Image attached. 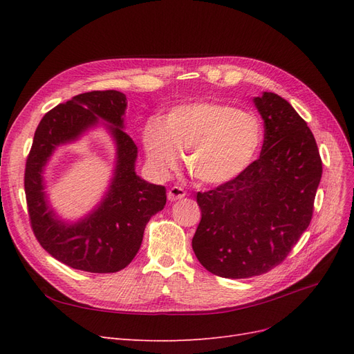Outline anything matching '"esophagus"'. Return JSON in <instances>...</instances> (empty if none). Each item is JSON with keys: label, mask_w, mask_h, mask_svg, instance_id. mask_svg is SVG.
<instances>
[{"label": "esophagus", "mask_w": 354, "mask_h": 354, "mask_svg": "<svg viewBox=\"0 0 354 354\" xmlns=\"http://www.w3.org/2000/svg\"><path fill=\"white\" fill-rule=\"evenodd\" d=\"M186 196V190L180 186H173L168 190V199L171 202L178 201V199H183Z\"/></svg>", "instance_id": "34e87169"}]
</instances>
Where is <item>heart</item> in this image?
Returning a JSON list of instances; mask_svg holds the SVG:
<instances>
[{"mask_svg": "<svg viewBox=\"0 0 354 354\" xmlns=\"http://www.w3.org/2000/svg\"><path fill=\"white\" fill-rule=\"evenodd\" d=\"M263 138L259 115L212 100L177 104L162 121L151 118L142 131L147 159L156 171L174 168L187 151L189 173L212 186L242 176L259 156Z\"/></svg>", "mask_w": 354, "mask_h": 354, "instance_id": "1", "label": "heart"}]
</instances>
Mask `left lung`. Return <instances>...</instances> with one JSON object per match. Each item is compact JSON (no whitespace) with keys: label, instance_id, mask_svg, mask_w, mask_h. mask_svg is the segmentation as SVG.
Masks as SVG:
<instances>
[{"label":"left lung","instance_id":"1","mask_svg":"<svg viewBox=\"0 0 354 354\" xmlns=\"http://www.w3.org/2000/svg\"><path fill=\"white\" fill-rule=\"evenodd\" d=\"M254 103L264 121L260 158L196 195L202 217L192 248L208 272L229 279L267 273L286 259L312 221L322 177L315 136L292 106L274 93Z\"/></svg>","mask_w":354,"mask_h":354}]
</instances>
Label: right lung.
Returning a JSON list of instances; mask_svg holds the SVG:
<instances>
[{
    "instance_id": "right-lung-1",
    "label": "right lung",
    "mask_w": 354,
    "mask_h": 354,
    "mask_svg": "<svg viewBox=\"0 0 354 354\" xmlns=\"http://www.w3.org/2000/svg\"><path fill=\"white\" fill-rule=\"evenodd\" d=\"M127 97L121 91H88L60 103L37 127L25 168V194L30 227L51 257L72 269L115 273L133 261L140 250L146 224L164 209L167 190L136 174L137 146L124 128ZM99 119L109 126L117 146L113 183L98 208L68 225L48 207L41 171L60 144L70 142Z\"/></svg>"
}]
</instances>
